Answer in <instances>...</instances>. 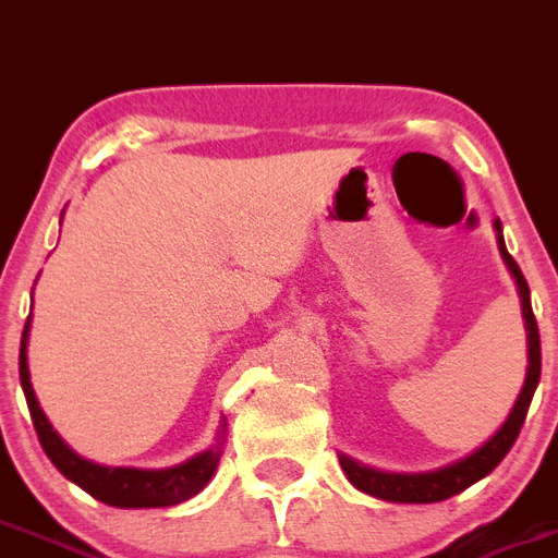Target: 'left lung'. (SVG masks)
Masks as SVG:
<instances>
[{
	"label": "left lung",
	"mask_w": 558,
	"mask_h": 558,
	"mask_svg": "<svg viewBox=\"0 0 558 558\" xmlns=\"http://www.w3.org/2000/svg\"><path fill=\"white\" fill-rule=\"evenodd\" d=\"M494 232H497V246H500V255L506 260L508 272H511L513 283H517V292H520L522 303V319H525L527 331V371H525V385H522L520 396L513 401L511 413L502 421V426L488 440H483L481 447L469 452L466 458L454 460L440 469H429V472H385V469H373L360 463V460L348 458V454H339V466L348 474V481L360 492L371 494L376 500L387 502H440L449 500L454 494H460L463 488H469L472 483L483 481L486 474L494 472V466L500 463L508 454V449L513 447V440L520 435L522 421L527 415V407L536 393V385H539L542 373V348H539V328H536L534 308H531V289H527L525 278H522L517 260L508 255L506 241H502V225L500 219H494Z\"/></svg>",
	"instance_id": "left-lung-1"
}]
</instances>
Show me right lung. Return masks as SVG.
Masks as SVG:
<instances>
[{
	"label": "right lung",
	"mask_w": 558,
	"mask_h": 558,
	"mask_svg": "<svg viewBox=\"0 0 558 558\" xmlns=\"http://www.w3.org/2000/svg\"><path fill=\"white\" fill-rule=\"evenodd\" d=\"M64 216V213H61ZM27 337H31V317L24 323L22 348H19V379H22L24 399L31 407V418L36 426L38 440L45 447L47 458L56 463V469L66 481L84 488L95 500L114 508H168L196 497L202 488L210 483V477L219 469L221 452H225L227 421H221L216 444L205 452H196L193 458L182 460L177 466L165 469H134V466H100L95 460H86L66 444L61 435L52 429L50 418L45 415L36 399L31 381V367H27Z\"/></svg>",
	"instance_id": "obj_1"
}]
</instances>
